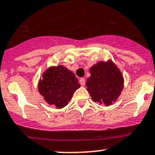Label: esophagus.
Returning a JSON list of instances; mask_svg holds the SVG:
<instances>
[{"label":"esophagus","instance_id":"obj_1","mask_svg":"<svg viewBox=\"0 0 155 155\" xmlns=\"http://www.w3.org/2000/svg\"><path fill=\"white\" fill-rule=\"evenodd\" d=\"M79 82H80L81 85H84L85 79L83 78H80V80H79Z\"/></svg>","mask_w":155,"mask_h":155}]
</instances>
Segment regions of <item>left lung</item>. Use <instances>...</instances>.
Segmentation results:
<instances>
[{"label":"left lung","mask_w":155,"mask_h":155,"mask_svg":"<svg viewBox=\"0 0 155 155\" xmlns=\"http://www.w3.org/2000/svg\"><path fill=\"white\" fill-rule=\"evenodd\" d=\"M87 79V91L94 101L110 105L123 89L124 79L118 68L112 61L98 62L90 69Z\"/></svg>","instance_id":"left-lung-1"}]
</instances>
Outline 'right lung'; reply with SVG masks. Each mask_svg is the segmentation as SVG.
<instances>
[{
  "mask_svg": "<svg viewBox=\"0 0 155 155\" xmlns=\"http://www.w3.org/2000/svg\"><path fill=\"white\" fill-rule=\"evenodd\" d=\"M78 87V78L63 66L53 67L46 71L38 84L40 94L46 102L57 108L66 106Z\"/></svg>",
  "mask_w": 155,
  "mask_h": 155,
  "instance_id": "obj_1",
  "label": "right lung"
}]
</instances>
